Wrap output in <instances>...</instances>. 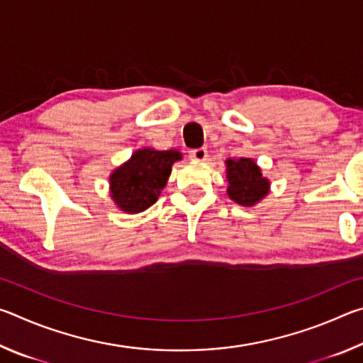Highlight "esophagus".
Segmentation results:
<instances>
[{
  "label": "esophagus",
  "mask_w": 363,
  "mask_h": 363,
  "mask_svg": "<svg viewBox=\"0 0 363 363\" xmlns=\"http://www.w3.org/2000/svg\"><path fill=\"white\" fill-rule=\"evenodd\" d=\"M190 158L196 160V162H205L206 157H208V150L205 149V147H200V149H192L189 152Z\"/></svg>",
  "instance_id": "1"
}]
</instances>
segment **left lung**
<instances>
[{
	"label": "left lung",
	"instance_id": "8db88e82",
	"mask_svg": "<svg viewBox=\"0 0 363 363\" xmlns=\"http://www.w3.org/2000/svg\"><path fill=\"white\" fill-rule=\"evenodd\" d=\"M227 194L238 205L251 206L267 194L269 181L262 177L261 169L250 158L227 160Z\"/></svg>",
	"mask_w": 363,
	"mask_h": 363
}]
</instances>
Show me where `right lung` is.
Segmentation results:
<instances>
[{"instance_id":"add662e5","label":"right lung","mask_w":363,"mask_h":363,"mask_svg":"<svg viewBox=\"0 0 363 363\" xmlns=\"http://www.w3.org/2000/svg\"><path fill=\"white\" fill-rule=\"evenodd\" d=\"M181 153L176 150L143 149L110 177L112 199L123 211L140 213L155 203L167 186L171 167Z\"/></svg>"}]
</instances>
